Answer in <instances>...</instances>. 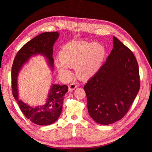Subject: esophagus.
<instances>
[{
	"label": "esophagus",
	"instance_id": "34e87169",
	"mask_svg": "<svg viewBox=\"0 0 152 152\" xmlns=\"http://www.w3.org/2000/svg\"><path fill=\"white\" fill-rule=\"evenodd\" d=\"M77 86L76 84L72 83L70 86H69V87H68V91H72L74 90L75 88H77Z\"/></svg>",
	"mask_w": 152,
	"mask_h": 152
}]
</instances>
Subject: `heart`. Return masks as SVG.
I'll list each match as a JSON object with an SVG mask.
<instances>
[{"instance_id":"b5f03b06","label":"heart","mask_w":152,"mask_h":152,"mask_svg":"<svg viewBox=\"0 0 152 152\" xmlns=\"http://www.w3.org/2000/svg\"><path fill=\"white\" fill-rule=\"evenodd\" d=\"M104 55V48L98 42L72 41L62 48L59 53L60 61L55 65L61 74L68 78L72 75L70 67L75 68L78 77L86 80L99 71Z\"/></svg>"}]
</instances>
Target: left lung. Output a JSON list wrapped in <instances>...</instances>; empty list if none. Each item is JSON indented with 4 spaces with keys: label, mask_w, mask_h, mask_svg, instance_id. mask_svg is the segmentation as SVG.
Returning a JSON list of instances; mask_svg holds the SVG:
<instances>
[{
    "label": "left lung",
    "mask_w": 152,
    "mask_h": 152,
    "mask_svg": "<svg viewBox=\"0 0 152 152\" xmlns=\"http://www.w3.org/2000/svg\"><path fill=\"white\" fill-rule=\"evenodd\" d=\"M113 43L106 62L84 87L89 115L102 125L112 124L124 117L140 87L134 55L114 36Z\"/></svg>",
    "instance_id": "left-lung-1"
}]
</instances>
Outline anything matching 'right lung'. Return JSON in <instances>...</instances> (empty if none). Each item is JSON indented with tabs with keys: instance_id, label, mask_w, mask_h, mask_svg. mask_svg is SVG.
Wrapping results in <instances>:
<instances>
[{
	"instance_id": "obj_1",
	"label": "right lung",
	"mask_w": 152,
	"mask_h": 152,
	"mask_svg": "<svg viewBox=\"0 0 152 152\" xmlns=\"http://www.w3.org/2000/svg\"><path fill=\"white\" fill-rule=\"evenodd\" d=\"M58 31L44 32L26 43L16 55L12 66V89L15 100L25 117L39 126L50 125L56 122L62 111L63 97L68 91V86L53 84L50 87L48 97L42 105L30 106L19 99L18 76L25 64L34 56L41 55L45 58L48 66L54 70L53 47L58 40Z\"/></svg>"
}]
</instances>
